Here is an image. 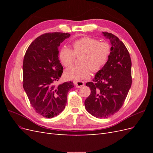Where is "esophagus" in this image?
Returning a JSON list of instances; mask_svg holds the SVG:
<instances>
[{"label":"esophagus","instance_id":"obj_1","mask_svg":"<svg viewBox=\"0 0 153 153\" xmlns=\"http://www.w3.org/2000/svg\"><path fill=\"white\" fill-rule=\"evenodd\" d=\"M74 84L77 88H80L84 85V82H74Z\"/></svg>","mask_w":153,"mask_h":153}]
</instances>
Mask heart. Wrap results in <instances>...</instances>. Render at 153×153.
<instances>
[{
    "label": "heart",
    "mask_w": 153,
    "mask_h": 153,
    "mask_svg": "<svg viewBox=\"0 0 153 153\" xmlns=\"http://www.w3.org/2000/svg\"><path fill=\"white\" fill-rule=\"evenodd\" d=\"M73 50L66 47L59 51L60 61L66 68L73 65L76 57H82V66H73L64 73L68 80L82 81L91 76V69L93 72H98L107 63L111 53V46L105 41L84 37L75 40L72 44Z\"/></svg>",
    "instance_id": "b5f03b06"
}]
</instances>
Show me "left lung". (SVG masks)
Here are the masks:
<instances>
[{"mask_svg": "<svg viewBox=\"0 0 153 153\" xmlns=\"http://www.w3.org/2000/svg\"><path fill=\"white\" fill-rule=\"evenodd\" d=\"M112 47L108 61L87 82L91 94L85 101L87 111L97 118H107L120 110L132 84L131 61L124 44L117 36L103 32Z\"/></svg>", "mask_w": 153, "mask_h": 153, "instance_id": "8db88e82", "label": "left lung"}]
</instances>
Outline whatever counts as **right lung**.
<instances>
[{
	"label": "right lung",
	"instance_id": "right-lung-1",
	"mask_svg": "<svg viewBox=\"0 0 153 153\" xmlns=\"http://www.w3.org/2000/svg\"><path fill=\"white\" fill-rule=\"evenodd\" d=\"M70 34L46 33L38 37L27 48L23 62V87L36 112L44 117L57 116L64 109L68 91L73 83L57 87L63 67L59 60V47Z\"/></svg>",
	"mask_w": 153,
	"mask_h": 153
}]
</instances>
